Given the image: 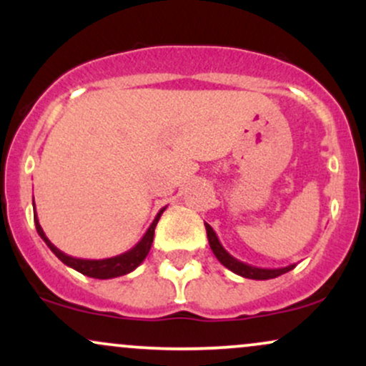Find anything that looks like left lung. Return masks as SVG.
<instances>
[{"mask_svg":"<svg viewBox=\"0 0 366 366\" xmlns=\"http://www.w3.org/2000/svg\"><path fill=\"white\" fill-rule=\"evenodd\" d=\"M204 227H207L209 247H212L213 254L217 256L218 262L224 264L225 268H229L230 272H234V274L244 277V279H253V280L275 279V277L287 274L289 270H292V268L296 267V264H289V267H282V268H259V267H253V264H247L244 262H239V259L234 258L232 254L227 253L225 247L220 244V241H218L215 230H213L208 224H204Z\"/></svg>","mask_w":366,"mask_h":366,"instance_id":"1","label":"left lung"}]
</instances>
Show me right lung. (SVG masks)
Wrapping results in <instances>:
<instances>
[{
  "label": "right lung",
  "instance_id": "right-lung-1",
  "mask_svg": "<svg viewBox=\"0 0 366 366\" xmlns=\"http://www.w3.org/2000/svg\"><path fill=\"white\" fill-rule=\"evenodd\" d=\"M163 212H165V208L159 209L158 215L154 217L153 224L149 225V229L146 230L144 236L141 237V241L137 242L132 249L125 251V253H122L119 256H112V258H104V259H82V258H74V256L65 254L63 251L58 249V247L54 246L48 237H46L43 227L39 225V220H37L36 208H34V222H36L37 234H39L41 239L46 242V246H48L49 249L58 256V259H61L66 267L81 272L82 275L92 277V279H115V277L130 274V272L136 270V268L144 262V258L148 256L151 249V244H153L154 227H157Z\"/></svg>",
  "mask_w": 366,
  "mask_h": 366
}]
</instances>
